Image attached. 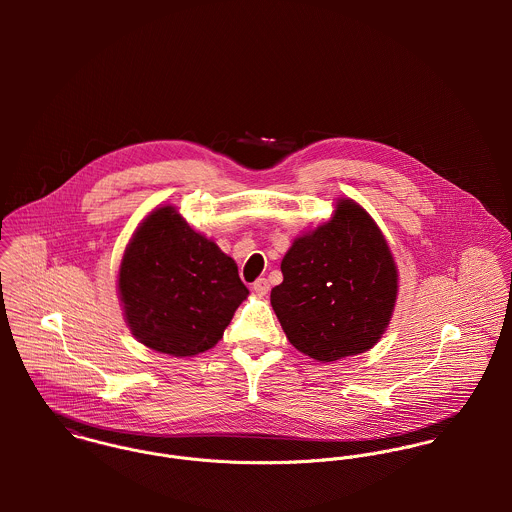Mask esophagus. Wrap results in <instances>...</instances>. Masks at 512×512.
Listing matches in <instances>:
<instances>
[{
  "instance_id": "34e87169",
  "label": "esophagus",
  "mask_w": 512,
  "mask_h": 512,
  "mask_svg": "<svg viewBox=\"0 0 512 512\" xmlns=\"http://www.w3.org/2000/svg\"><path fill=\"white\" fill-rule=\"evenodd\" d=\"M252 290L258 293V295H266L270 290V282L266 278H258L254 284H252Z\"/></svg>"
}]
</instances>
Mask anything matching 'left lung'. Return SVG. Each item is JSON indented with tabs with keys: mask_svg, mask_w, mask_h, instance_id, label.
Listing matches in <instances>:
<instances>
[{
	"mask_svg": "<svg viewBox=\"0 0 512 512\" xmlns=\"http://www.w3.org/2000/svg\"><path fill=\"white\" fill-rule=\"evenodd\" d=\"M282 274L270 301L303 355L339 361L365 353L384 333L398 272L380 228L351 199L339 201L333 219L293 242Z\"/></svg>",
	"mask_w": 512,
	"mask_h": 512,
	"instance_id": "obj_1",
	"label": "left lung"
}]
</instances>
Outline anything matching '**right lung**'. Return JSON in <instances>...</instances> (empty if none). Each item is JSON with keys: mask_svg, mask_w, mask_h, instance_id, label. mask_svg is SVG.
<instances>
[{"mask_svg": "<svg viewBox=\"0 0 512 512\" xmlns=\"http://www.w3.org/2000/svg\"><path fill=\"white\" fill-rule=\"evenodd\" d=\"M118 290L134 337L173 357L213 349L248 295L234 260L173 207L153 211L134 234Z\"/></svg>", "mask_w": 512, "mask_h": 512, "instance_id": "right-lung-1", "label": "right lung"}]
</instances>
